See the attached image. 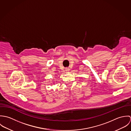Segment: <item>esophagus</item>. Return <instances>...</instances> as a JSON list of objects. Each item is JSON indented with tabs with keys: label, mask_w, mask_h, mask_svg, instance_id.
<instances>
[{
	"label": "esophagus",
	"mask_w": 131,
	"mask_h": 131,
	"mask_svg": "<svg viewBox=\"0 0 131 131\" xmlns=\"http://www.w3.org/2000/svg\"><path fill=\"white\" fill-rule=\"evenodd\" d=\"M65 70H66V72H69L70 71V69L69 68H66Z\"/></svg>",
	"instance_id": "obj_1"
}]
</instances>
